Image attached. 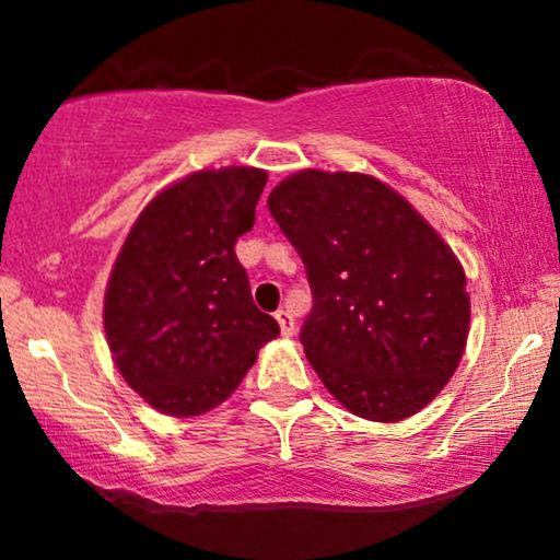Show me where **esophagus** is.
Here are the masks:
<instances>
[{
    "mask_svg": "<svg viewBox=\"0 0 560 560\" xmlns=\"http://www.w3.org/2000/svg\"><path fill=\"white\" fill-rule=\"evenodd\" d=\"M276 320H279V329L284 337H292L294 334V318L289 311H276Z\"/></svg>",
    "mask_w": 560,
    "mask_h": 560,
    "instance_id": "esophagus-1",
    "label": "esophagus"
}]
</instances>
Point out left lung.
Segmentation results:
<instances>
[{
  "label": "left lung",
  "instance_id": "1",
  "mask_svg": "<svg viewBox=\"0 0 560 560\" xmlns=\"http://www.w3.org/2000/svg\"><path fill=\"white\" fill-rule=\"evenodd\" d=\"M313 292L300 331L324 387L369 421H402L458 369L466 273L408 199L365 173L307 168L268 195Z\"/></svg>",
  "mask_w": 560,
  "mask_h": 560
}]
</instances>
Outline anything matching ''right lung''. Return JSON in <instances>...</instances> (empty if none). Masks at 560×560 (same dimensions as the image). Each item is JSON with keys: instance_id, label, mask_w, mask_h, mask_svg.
<instances>
[{"instance_id": "1", "label": "right lung", "mask_w": 560, "mask_h": 560, "mask_svg": "<svg viewBox=\"0 0 560 560\" xmlns=\"http://www.w3.org/2000/svg\"><path fill=\"white\" fill-rule=\"evenodd\" d=\"M268 176L199 171L141 210L105 292V334L128 387L160 413L199 416L240 387L279 324L255 307L234 244Z\"/></svg>"}]
</instances>
